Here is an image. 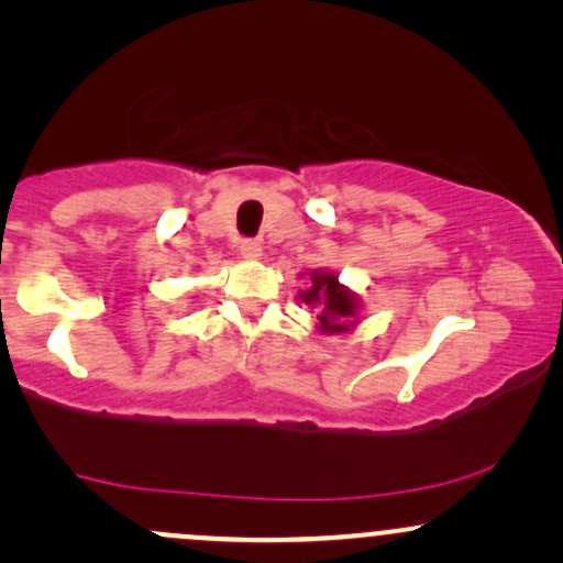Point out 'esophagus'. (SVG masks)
<instances>
[{
    "mask_svg": "<svg viewBox=\"0 0 563 563\" xmlns=\"http://www.w3.org/2000/svg\"><path fill=\"white\" fill-rule=\"evenodd\" d=\"M238 251H241L243 260H260L262 241H256V238H243V241L238 243Z\"/></svg>",
    "mask_w": 563,
    "mask_h": 563,
    "instance_id": "obj_1",
    "label": "esophagus"
}]
</instances>
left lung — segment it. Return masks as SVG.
<instances>
[{
  "mask_svg": "<svg viewBox=\"0 0 563 563\" xmlns=\"http://www.w3.org/2000/svg\"><path fill=\"white\" fill-rule=\"evenodd\" d=\"M301 299L307 307H322V314H320L322 331H328V333L346 331L344 320L354 314V299L339 286L335 275L314 273L312 286L303 290Z\"/></svg>",
  "mask_w": 563,
  "mask_h": 563,
  "instance_id": "left-lung-1",
  "label": "left lung"
}]
</instances>
